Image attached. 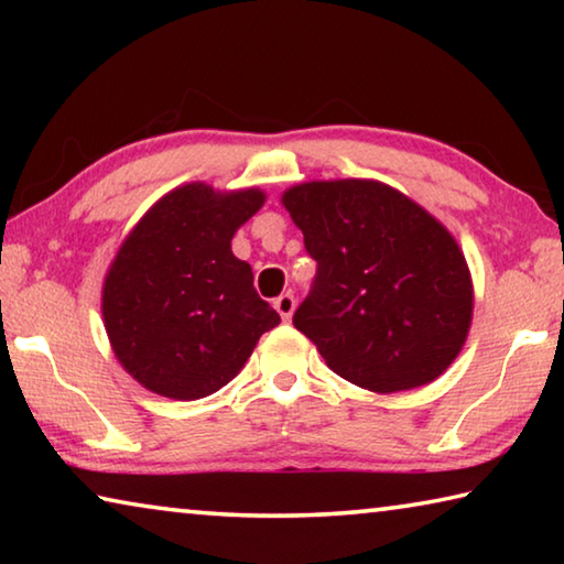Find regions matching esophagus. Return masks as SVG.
Returning a JSON list of instances; mask_svg holds the SVG:
<instances>
[{
	"label": "esophagus",
	"mask_w": 564,
	"mask_h": 564,
	"mask_svg": "<svg viewBox=\"0 0 564 564\" xmlns=\"http://www.w3.org/2000/svg\"><path fill=\"white\" fill-rule=\"evenodd\" d=\"M273 308L279 311V316H281L283 321H289V318L293 316V308H295V299H293V293H281L279 299L273 301Z\"/></svg>",
	"instance_id": "1"
}]
</instances>
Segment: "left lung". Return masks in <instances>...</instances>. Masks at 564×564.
I'll list each match as a JSON object with an SVG mask.
<instances>
[{
	"mask_svg": "<svg viewBox=\"0 0 564 564\" xmlns=\"http://www.w3.org/2000/svg\"><path fill=\"white\" fill-rule=\"evenodd\" d=\"M283 206L316 261L293 326L333 373L373 393L441 376L473 318L470 271L447 228L380 181H311Z\"/></svg>",
	"mask_w": 564,
	"mask_h": 564,
	"instance_id": "8db88e82",
	"label": "left lung"
}]
</instances>
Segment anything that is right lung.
I'll return each mask as SVG.
<instances>
[{
	"label": "right lung",
	"instance_id": "right-lung-1",
	"mask_svg": "<svg viewBox=\"0 0 564 564\" xmlns=\"http://www.w3.org/2000/svg\"><path fill=\"white\" fill-rule=\"evenodd\" d=\"M259 188L171 191L141 218L104 281L111 348L141 386L196 400L226 386L281 316L253 289L231 238L263 206Z\"/></svg>",
	"mask_w": 564,
	"mask_h": 564
}]
</instances>
